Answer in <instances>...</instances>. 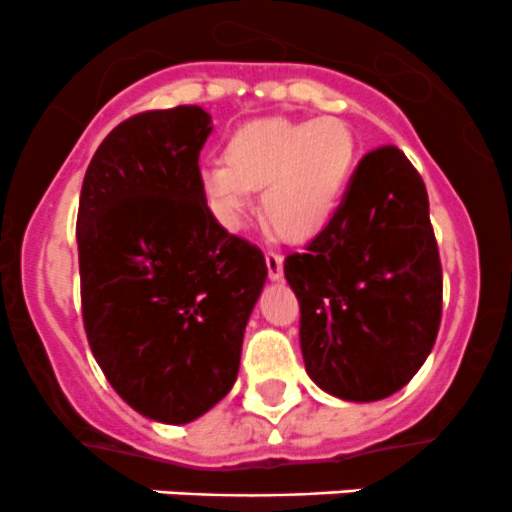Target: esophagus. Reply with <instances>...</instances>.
<instances>
[{
    "mask_svg": "<svg viewBox=\"0 0 512 512\" xmlns=\"http://www.w3.org/2000/svg\"><path fill=\"white\" fill-rule=\"evenodd\" d=\"M265 262H267V275H270L272 282L282 280V275H285V257L280 255V252L270 250L265 255Z\"/></svg>",
    "mask_w": 512,
    "mask_h": 512,
    "instance_id": "1",
    "label": "esophagus"
}]
</instances>
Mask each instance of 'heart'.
I'll return each instance as SVG.
<instances>
[{
    "mask_svg": "<svg viewBox=\"0 0 512 512\" xmlns=\"http://www.w3.org/2000/svg\"><path fill=\"white\" fill-rule=\"evenodd\" d=\"M356 138L342 118H257L227 141L223 163L200 173L210 208L242 223L250 190L262 188V215L285 240L319 235L352 183Z\"/></svg>",
    "mask_w": 512,
    "mask_h": 512,
    "instance_id": "heart-1",
    "label": "heart"
}]
</instances>
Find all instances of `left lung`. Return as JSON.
Segmentation results:
<instances>
[{
  "label": "left lung",
  "instance_id": "obj_1",
  "mask_svg": "<svg viewBox=\"0 0 512 512\" xmlns=\"http://www.w3.org/2000/svg\"><path fill=\"white\" fill-rule=\"evenodd\" d=\"M309 379L344 401L409 384L441 327L443 275L418 170L396 146L366 153L332 223L285 257Z\"/></svg>",
  "mask_w": 512,
  "mask_h": 512
}]
</instances>
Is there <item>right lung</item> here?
I'll list each match as a JSON object with an SVG mask.
<instances>
[{
    "label": "right lung",
    "instance_id": "right-lung-1",
    "mask_svg": "<svg viewBox=\"0 0 512 512\" xmlns=\"http://www.w3.org/2000/svg\"><path fill=\"white\" fill-rule=\"evenodd\" d=\"M210 131L200 106L118 123L86 168L76 220L91 352L131 409L175 426L232 389L267 280L260 247L208 208L198 158Z\"/></svg>",
    "mask_w": 512,
    "mask_h": 512
}]
</instances>
